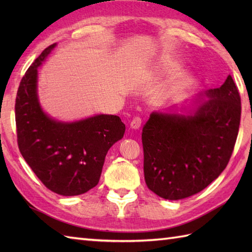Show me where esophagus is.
<instances>
[{
  "label": "esophagus",
  "mask_w": 252,
  "mask_h": 252,
  "mask_svg": "<svg viewBox=\"0 0 252 252\" xmlns=\"http://www.w3.org/2000/svg\"><path fill=\"white\" fill-rule=\"evenodd\" d=\"M142 125V119L140 117H135L134 119H133L130 123V127L133 130H138L141 127Z\"/></svg>",
  "instance_id": "34e87169"
}]
</instances>
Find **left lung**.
<instances>
[{
  "label": "left lung",
  "mask_w": 252,
  "mask_h": 252,
  "mask_svg": "<svg viewBox=\"0 0 252 252\" xmlns=\"http://www.w3.org/2000/svg\"><path fill=\"white\" fill-rule=\"evenodd\" d=\"M194 105L189 115L154 111L143 127L146 185L164 199L179 200L201 191L232 156L242 114L233 78L198 94Z\"/></svg>",
  "instance_id": "left-lung-1"
}]
</instances>
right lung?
I'll list each match as a JSON object with an SVG mask.
<instances>
[{
	"instance_id": "right-lung-1",
	"label": "right lung",
	"mask_w": 252,
	"mask_h": 252,
	"mask_svg": "<svg viewBox=\"0 0 252 252\" xmlns=\"http://www.w3.org/2000/svg\"><path fill=\"white\" fill-rule=\"evenodd\" d=\"M55 46L46 47L20 81L15 104L17 142L26 162L47 189L77 196L97 185L106 155L123 137L126 126L114 115L63 122L45 114L37 96V68Z\"/></svg>"
}]
</instances>
